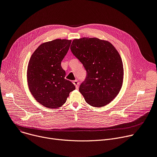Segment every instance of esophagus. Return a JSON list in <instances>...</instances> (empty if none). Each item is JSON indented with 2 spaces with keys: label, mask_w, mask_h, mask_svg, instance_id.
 <instances>
[{
  "label": "esophagus",
  "mask_w": 157,
  "mask_h": 157,
  "mask_svg": "<svg viewBox=\"0 0 157 157\" xmlns=\"http://www.w3.org/2000/svg\"><path fill=\"white\" fill-rule=\"evenodd\" d=\"M73 84L75 85L76 88L78 89V87H79V81H78L77 79H76V80H75V81H73Z\"/></svg>",
  "instance_id": "34e87169"
}]
</instances>
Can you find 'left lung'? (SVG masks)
Listing matches in <instances>:
<instances>
[{"mask_svg":"<svg viewBox=\"0 0 157 157\" xmlns=\"http://www.w3.org/2000/svg\"><path fill=\"white\" fill-rule=\"evenodd\" d=\"M70 49L86 71L79 88L85 101L95 107L108 104L122 86L123 66L118 52L110 42L94 37L74 39Z\"/></svg>","mask_w":157,"mask_h":157,"instance_id":"1","label":"left lung"}]
</instances>
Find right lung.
Segmentation results:
<instances>
[{
	"instance_id": "add662e5",
	"label": "right lung",
	"mask_w": 157,
	"mask_h": 157,
	"mask_svg": "<svg viewBox=\"0 0 157 157\" xmlns=\"http://www.w3.org/2000/svg\"><path fill=\"white\" fill-rule=\"evenodd\" d=\"M71 40L55 39L40 44L31 56L27 67V82L36 100L49 108H57L66 101L75 90L65 79L61 61L66 55Z\"/></svg>"
}]
</instances>
